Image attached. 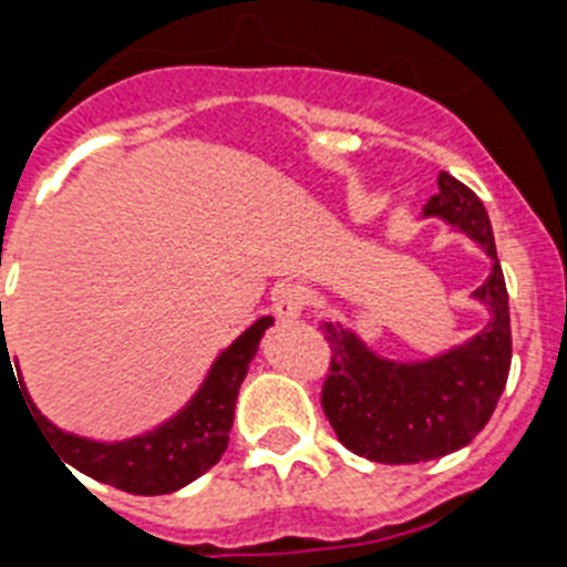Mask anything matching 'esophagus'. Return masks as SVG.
Returning a JSON list of instances; mask_svg holds the SVG:
<instances>
[{
	"label": "esophagus",
	"mask_w": 567,
	"mask_h": 567,
	"mask_svg": "<svg viewBox=\"0 0 567 567\" xmlns=\"http://www.w3.org/2000/svg\"><path fill=\"white\" fill-rule=\"evenodd\" d=\"M309 292L307 287H300V284H292V280H284L278 284L272 292V309L280 320H289V318H298L307 307Z\"/></svg>",
	"instance_id": "34e87169"
}]
</instances>
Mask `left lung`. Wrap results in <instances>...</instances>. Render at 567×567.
I'll return each mask as SVG.
<instances>
[{"label":"left lung","mask_w":567,"mask_h":567,"mask_svg":"<svg viewBox=\"0 0 567 567\" xmlns=\"http://www.w3.org/2000/svg\"><path fill=\"white\" fill-rule=\"evenodd\" d=\"M437 195L423 215L477 240L491 258V275L474 298L488 307V327L452 352L420 363L374 354L340 323H323L332 363L320 403L349 452L374 463H423L457 452L491 420L511 369L508 289L483 202L454 175L440 173Z\"/></svg>","instance_id":"1"}]
</instances>
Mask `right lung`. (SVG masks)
I'll return each instance as SVG.
<instances>
[{
    "mask_svg": "<svg viewBox=\"0 0 567 567\" xmlns=\"http://www.w3.org/2000/svg\"><path fill=\"white\" fill-rule=\"evenodd\" d=\"M269 327H272V318L255 320L247 332L218 354L202 389L182 412L142 437L122 440V443H96V440L76 437L42 417L24 394L33 412L30 417L37 420L44 432L42 437L50 440L53 452H59V460L99 483H107L127 494H142V497L178 491L202 477L204 471L213 468L227 452L238 389L258 352L260 334ZM4 354H8V343L2 338L0 358Z\"/></svg>",
    "mask_w": 567,
    "mask_h": 567,
    "instance_id": "right-lung-1",
    "label": "right lung"
}]
</instances>
